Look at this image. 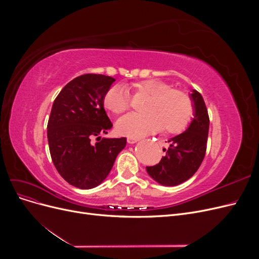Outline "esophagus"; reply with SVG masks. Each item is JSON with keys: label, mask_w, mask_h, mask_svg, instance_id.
<instances>
[{"label": "esophagus", "mask_w": 259, "mask_h": 259, "mask_svg": "<svg viewBox=\"0 0 259 259\" xmlns=\"http://www.w3.org/2000/svg\"><path fill=\"white\" fill-rule=\"evenodd\" d=\"M139 140V138H136V137H127V143L128 144H135L137 143Z\"/></svg>", "instance_id": "1"}]
</instances>
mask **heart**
I'll list each match as a JSON object with an SVG mask.
<instances>
[{"instance_id": "b5f03b06", "label": "heart", "mask_w": 259, "mask_h": 259, "mask_svg": "<svg viewBox=\"0 0 259 259\" xmlns=\"http://www.w3.org/2000/svg\"><path fill=\"white\" fill-rule=\"evenodd\" d=\"M136 95L149 96L145 114L128 113L115 123L120 135L143 137L164 128L168 134L183 132L193 115V104L190 96L182 90L171 89V85L160 80H145L132 86ZM104 105L114 114L123 113L130 109L131 101L126 89L114 85L104 97Z\"/></svg>"}]
</instances>
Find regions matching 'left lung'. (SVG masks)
Segmentation results:
<instances>
[{"instance_id": "obj_1", "label": "left lung", "mask_w": 259, "mask_h": 259, "mask_svg": "<svg viewBox=\"0 0 259 259\" xmlns=\"http://www.w3.org/2000/svg\"><path fill=\"white\" fill-rule=\"evenodd\" d=\"M193 103V119L188 128L168 139L169 147L163 149L165 156L153 166H147V173L163 186H177L194 175L205 156L209 117L202 95L195 90L190 94Z\"/></svg>"}]
</instances>
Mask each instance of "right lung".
Returning <instances> with one entry per match:
<instances>
[{"label": "right lung", "instance_id": "1", "mask_svg": "<svg viewBox=\"0 0 259 259\" xmlns=\"http://www.w3.org/2000/svg\"><path fill=\"white\" fill-rule=\"evenodd\" d=\"M114 81L108 75L83 74L70 81L54 100L48 123L52 160L60 176L80 189L103 183L126 146L125 137L99 136L112 127L104 97Z\"/></svg>", "mask_w": 259, "mask_h": 259}]
</instances>
